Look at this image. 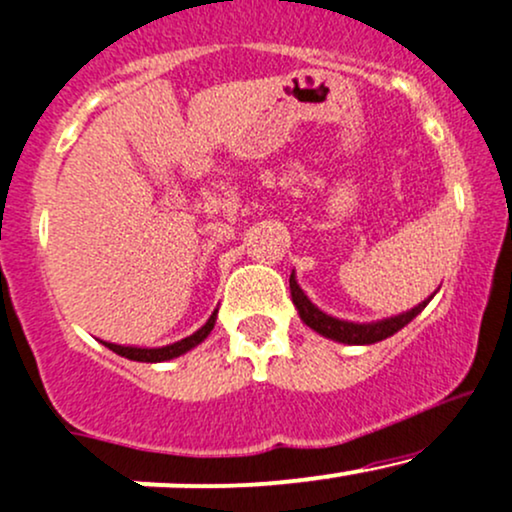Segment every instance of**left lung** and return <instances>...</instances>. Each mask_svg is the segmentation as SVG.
Listing matches in <instances>:
<instances>
[{"instance_id":"8db88e82","label":"left lung","mask_w":512,"mask_h":512,"mask_svg":"<svg viewBox=\"0 0 512 512\" xmlns=\"http://www.w3.org/2000/svg\"><path fill=\"white\" fill-rule=\"evenodd\" d=\"M289 289H291V301H294L296 311H299L303 323H306L311 330H316L318 335H323V338L335 340V342H345V345H372V342L391 338L393 333H398L401 328H406V325L411 323V320L418 316V313L423 311V308L428 306L432 299L430 296V299L420 301L418 306H413L411 311L398 313V316H391L384 320H372V323H352V320H342V318L328 316V313L320 311L316 303L303 294L299 282H296L294 272H291V277H289Z\"/></svg>"}]
</instances>
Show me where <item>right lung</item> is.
I'll return each instance as SVG.
<instances>
[{"instance_id":"obj_1","label":"right lung","mask_w":512,"mask_h":512,"mask_svg":"<svg viewBox=\"0 0 512 512\" xmlns=\"http://www.w3.org/2000/svg\"><path fill=\"white\" fill-rule=\"evenodd\" d=\"M216 316H218V308L211 313V318L206 320L199 330H196V333H192L189 338H184V340L172 342V345H165V347H133V345H116V342H104V340H101V345L109 347V350L116 352V355L133 359V362H150V364L167 362V359H174V357L184 355V352L194 350L196 345H201V342L209 338L213 325H216Z\"/></svg>"}]
</instances>
